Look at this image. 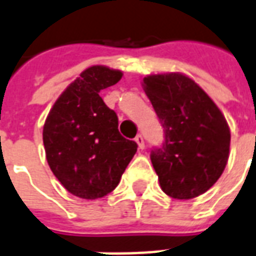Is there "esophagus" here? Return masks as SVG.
Segmentation results:
<instances>
[{"instance_id": "34e87169", "label": "esophagus", "mask_w": 256, "mask_h": 256, "mask_svg": "<svg viewBox=\"0 0 256 256\" xmlns=\"http://www.w3.org/2000/svg\"><path fill=\"white\" fill-rule=\"evenodd\" d=\"M136 142L138 144V148H140V149H145V141H144V136H142L141 134H138V136H136Z\"/></svg>"}]
</instances>
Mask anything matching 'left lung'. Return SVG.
<instances>
[{"mask_svg":"<svg viewBox=\"0 0 256 256\" xmlns=\"http://www.w3.org/2000/svg\"><path fill=\"white\" fill-rule=\"evenodd\" d=\"M144 90L164 128L162 145L150 153L161 189L178 200L198 198L227 165V120L206 91L182 74L146 76Z\"/></svg>","mask_w":256,"mask_h":256,"instance_id":"1","label":"left lung"}]
</instances>
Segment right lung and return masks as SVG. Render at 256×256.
Returning a JSON list of instances; mask_svg holds the SVG:
<instances>
[{"label":"right lung","mask_w":256,"mask_h":256,"mask_svg":"<svg viewBox=\"0 0 256 256\" xmlns=\"http://www.w3.org/2000/svg\"><path fill=\"white\" fill-rule=\"evenodd\" d=\"M122 72L92 66L58 96L46 116L42 141L46 161L68 192L95 200L112 192L136 152L118 130V116L99 96Z\"/></svg>","instance_id":"1"}]
</instances>
